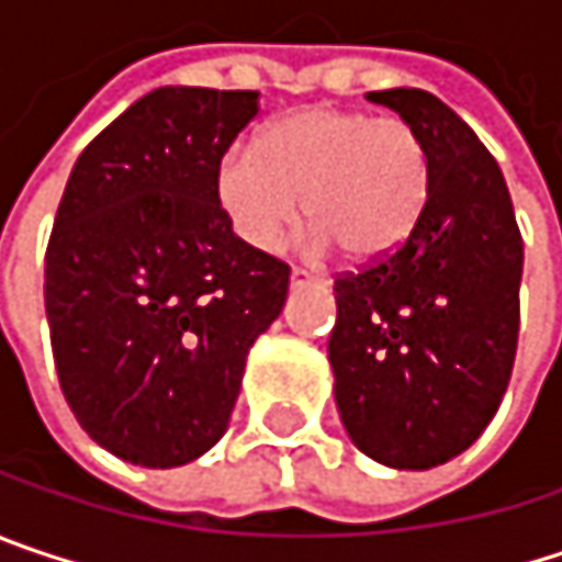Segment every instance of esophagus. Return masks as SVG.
I'll use <instances>...</instances> for the list:
<instances>
[{
	"label": "esophagus",
	"mask_w": 562,
	"mask_h": 562,
	"mask_svg": "<svg viewBox=\"0 0 562 562\" xmlns=\"http://www.w3.org/2000/svg\"><path fill=\"white\" fill-rule=\"evenodd\" d=\"M323 278L316 274V271H310V268H303V265H294L291 268V284L294 288H301V284H319Z\"/></svg>",
	"instance_id": "34e87169"
}]
</instances>
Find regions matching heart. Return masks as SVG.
<instances>
[{
  "label": "heart",
  "mask_w": 562,
  "mask_h": 562,
  "mask_svg": "<svg viewBox=\"0 0 562 562\" xmlns=\"http://www.w3.org/2000/svg\"><path fill=\"white\" fill-rule=\"evenodd\" d=\"M431 191L422 134L403 117L351 108H303L236 143L217 166V201L229 226L271 249L301 217L351 261L393 256L419 226Z\"/></svg>",
  "instance_id": "heart-1"
}]
</instances>
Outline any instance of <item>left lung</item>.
<instances>
[{
	"label": "left lung",
	"instance_id": "obj_1",
	"mask_svg": "<svg viewBox=\"0 0 562 562\" xmlns=\"http://www.w3.org/2000/svg\"><path fill=\"white\" fill-rule=\"evenodd\" d=\"M368 99L419 131L431 191L393 256L336 278V406L361 454L428 470L467 451L499 409L525 246L499 162L445 101L422 89Z\"/></svg>",
	"mask_w": 562,
	"mask_h": 562
}]
</instances>
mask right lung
<instances>
[{"label": "right lung", "mask_w": 562, "mask_h": 562, "mask_svg": "<svg viewBox=\"0 0 562 562\" xmlns=\"http://www.w3.org/2000/svg\"><path fill=\"white\" fill-rule=\"evenodd\" d=\"M259 92L162 86L76 159L44 261V303L72 416L114 458L181 467L226 431L252 341L291 268L243 243L217 166Z\"/></svg>", "instance_id": "obj_1"}]
</instances>
